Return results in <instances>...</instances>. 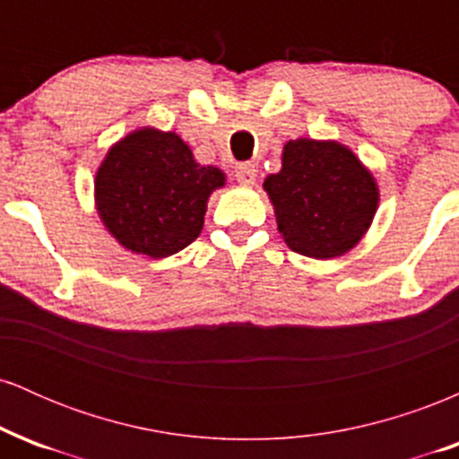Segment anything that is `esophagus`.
Listing matches in <instances>:
<instances>
[{
	"instance_id": "1",
	"label": "esophagus",
	"mask_w": 459,
	"mask_h": 459,
	"mask_svg": "<svg viewBox=\"0 0 459 459\" xmlns=\"http://www.w3.org/2000/svg\"><path fill=\"white\" fill-rule=\"evenodd\" d=\"M235 178L241 183V186H255L256 183V168L255 163L244 161L235 168Z\"/></svg>"
}]
</instances>
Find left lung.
Instances as JSON below:
<instances>
[{"label": "left lung", "instance_id": "1", "mask_svg": "<svg viewBox=\"0 0 459 459\" xmlns=\"http://www.w3.org/2000/svg\"><path fill=\"white\" fill-rule=\"evenodd\" d=\"M263 189L284 244L321 261L360 244L380 204L371 170L336 140H289L281 172L267 177Z\"/></svg>", "mask_w": 459, "mask_h": 459}]
</instances>
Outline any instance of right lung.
I'll list each match as a JSON object with an SVG mask.
<instances>
[{
	"mask_svg": "<svg viewBox=\"0 0 459 459\" xmlns=\"http://www.w3.org/2000/svg\"><path fill=\"white\" fill-rule=\"evenodd\" d=\"M226 175L203 166L175 131L142 127L108 151L94 177V204L125 250L166 259L192 244L209 196Z\"/></svg>",
	"mask_w": 459,
	"mask_h": 459,
	"instance_id": "right-lung-1",
	"label": "right lung"
}]
</instances>
